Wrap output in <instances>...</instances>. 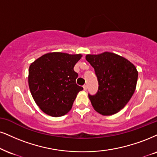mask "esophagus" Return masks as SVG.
Listing matches in <instances>:
<instances>
[{
    "label": "esophagus",
    "instance_id": "obj_1",
    "mask_svg": "<svg viewBox=\"0 0 157 157\" xmlns=\"http://www.w3.org/2000/svg\"><path fill=\"white\" fill-rule=\"evenodd\" d=\"M83 88H84V90L86 91V88H87V86H86V84H84V86H83Z\"/></svg>",
    "mask_w": 157,
    "mask_h": 157
}]
</instances>
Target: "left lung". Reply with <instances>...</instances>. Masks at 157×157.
Returning <instances> with one entry per match:
<instances>
[{"mask_svg":"<svg viewBox=\"0 0 157 157\" xmlns=\"http://www.w3.org/2000/svg\"><path fill=\"white\" fill-rule=\"evenodd\" d=\"M86 59L94 67L99 84L95 94H89L94 109L104 116L117 113L134 94L138 76L136 67L111 52L87 55Z\"/></svg>","mask_w":157,"mask_h":157,"instance_id":"left-lung-1","label":"left lung"}]
</instances>
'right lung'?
<instances>
[{
    "instance_id": "obj_1",
    "label": "right lung",
    "mask_w": 157,
    "mask_h": 157,
    "mask_svg": "<svg viewBox=\"0 0 157 157\" xmlns=\"http://www.w3.org/2000/svg\"><path fill=\"white\" fill-rule=\"evenodd\" d=\"M82 55L52 52L44 55L29 67L28 84L33 99L42 111L59 117L72 108L77 94L78 73L73 67Z\"/></svg>"
}]
</instances>
